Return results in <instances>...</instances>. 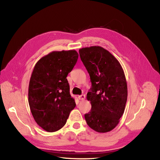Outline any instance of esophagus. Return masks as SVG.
I'll use <instances>...</instances> for the list:
<instances>
[{"label": "esophagus", "instance_id": "esophagus-1", "mask_svg": "<svg viewBox=\"0 0 160 160\" xmlns=\"http://www.w3.org/2000/svg\"><path fill=\"white\" fill-rule=\"evenodd\" d=\"M85 98H86L85 94H82L80 96H78V98L80 100H84L85 99Z\"/></svg>", "mask_w": 160, "mask_h": 160}]
</instances>
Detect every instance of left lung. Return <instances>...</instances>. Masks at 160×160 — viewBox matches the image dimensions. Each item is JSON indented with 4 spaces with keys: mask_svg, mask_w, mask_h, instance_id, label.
<instances>
[{
    "mask_svg": "<svg viewBox=\"0 0 160 160\" xmlns=\"http://www.w3.org/2000/svg\"><path fill=\"white\" fill-rule=\"evenodd\" d=\"M79 54L92 82L86 97L92 105L84 116L87 124L97 132H110L125 110L128 86L124 72L119 61L101 46L80 48Z\"/></svg>",
    "mask_w": 160,
    "mask_h": 160,
    "instance_id": "8db88e82",
    "label": "left lung"
}]
</instances>
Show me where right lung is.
I'll return each mask as SVG.
<instances>
[{"instance_id":"obj_1","label":"right lung","mask_w":160,"mask_h":160,"mask_svg":"<svg viewBox=\"0 0 160 160\" xmlns=\"http://www.w3.org/2000/svg\"><path fill=\"white\" fill-rule=\"evenodd\" d=\"M78 58L74 50L53 51L35 64L28 86V103L35 122L48 132L59 130L76 106L66 77Z\"/></svg>"}]
</instances>
